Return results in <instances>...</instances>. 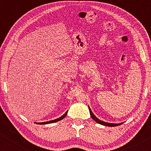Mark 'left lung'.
Wrapping results in <instances>:
<instances>
[{
  "label": "left lung",
  "instance_id": "1",
  "mask_svg": "<svg viewBox=\"0 0 151 151\" xmlns=\"http://www.w3.org/2000/svg\"><path fill=\"white\" fill-rule=\"evenodd\" d=\"M89 112H90V115H91V117L92 118V119L95 121H96V122H97L98 124H101V125H103V126H117L121 125V124H122V123H121V124H111V123H106V122H104V121H102L101 120H99L98 118H96V116H95L94 114H93L92 113V111H91V109L89 108Z\"/></svg>",
  "mask_w": 151,
  "mask_h": 151
}]
</instances>
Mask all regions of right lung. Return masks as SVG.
Masks as SVG:
<instances>
[{
	"mask_svg": "<svg viewBox=\"0 0 151 151\" xmlns=\"http://www.w3.org/2000/svg\"><path fill=\"white\" fill-rule=\"evenodd\" d=\"M67 111L65 112V114H64V115H62L61 117L58 118V119H55V120H52V121H46V122H42V123H36V124H40V125H43V124H52V123H55V122H58V121L62 120V119H63L64 118H65L66 116H67Z\"/></svg>",
	"mask_w": 151,
	"mask_h": 151,
	"instance_id": "1",
	"label": "right lung"
}]
</instances>
